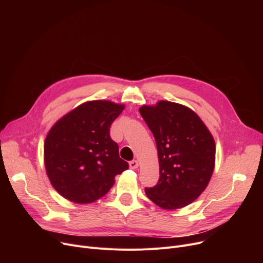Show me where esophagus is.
Segmentation results:
<instances>
[{
  "label": "esophagus",
  "instance_id": "obj_1",
  "mask_svg": "<svg viewBox=\"0 0 263 263\" xmlns=\"http://www.w3.org/2000/svg\"><path fill=\"white\" fill-rule=\"evenodd\" d=\"M129 165H130V168L131 170H135L139 167V162H137L136 160H132L129 162Z\"/></svg>",
  "mask_w": 263,
  "mask_h": 263
}]
</instances>
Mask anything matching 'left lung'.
<instances>
[{"label":"left lung","mask_w":263,"mask_h":263,"mask_svg":"<svg viewBox=\"0 0 263 263\" xmlns=\"http://www.w3.org/2000/svg\"><path fill=\"white\" fill-rule=\"evenodd\" d=\"M140 113L153 132L160 178L146 187L147 197L163 209L175 210L194 201L208 185L214 170V140L201 119L186 106L160 101Z\"/></svg>","instance_id":"obj_1"}]
</instances>
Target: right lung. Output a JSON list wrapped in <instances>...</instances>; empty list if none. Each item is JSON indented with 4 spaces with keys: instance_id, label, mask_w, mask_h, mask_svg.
<instances>
[{
    "instance_id": "add662e5",
    "label": "right lung",
    "mask_w": 263,
    "mask_h": 263,
    "mask_svg": "<svg viewBox=\"0 0 263 263\" xmlns=\"http://www.w3.org/2000/svg\"><path fill=\"white\" fill-rule=\"evenodd\" d=\"M123 105L109 101L86 102L54 124L45 142V164L60 194L77 203L104 196L116 175L129 168L110 139V124Z\"/></svg>"
}]
</instances>
